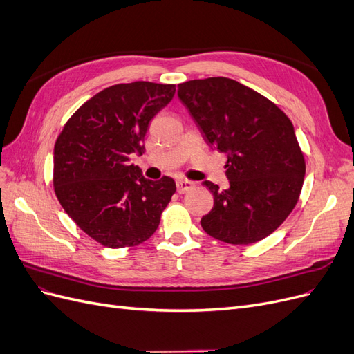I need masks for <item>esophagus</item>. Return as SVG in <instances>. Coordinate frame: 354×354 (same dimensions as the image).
<instances>
[{
    "mask_svg": "<svg viewBox=\"0 0 354 354\" xmlns=\"http://www.w3.org/2000/svg\"><path fill=\"white\" fill-rule=\"evenodd\" d=\"M195 183H192L189 180H178L177 181V192L178 194H186L190 189H194Z\"/></svg>",
    "mask_w": 354,
    "mask_h": 354,
    "instance_id": "1",
    "label": "esophagus"
}]
</instances>
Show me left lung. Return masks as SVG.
<instances>
[{"label": "left lung", "mask_w": 354, "mask_h": 354, "mask_svg": "<svg viewBox=\"0 0 354 354\" xmlns=\"http://www.w3.org/2000/svg\"><path fill=\"white\" fill-rule=\"evenodd\" d=\"M178 99L205 138L227 155L229 189L203 181L214 196L201 226L209 236L250 245L269 236L301 194L306 160L291 120L246 85L224 77L178 84Z\"/></svg>", "instance_id": "1"}]
</instances>
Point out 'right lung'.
I'll use <instances>...</instances> for the list:
<instances>
[{
	"label": "right lung",
	"mask_w": 354,
	"mask_h": 354,
	"mask_svg": "<svg viewBox=\"0 0 354 354\" xmlns=\"http://www.w3.org/2000/svg\"><path fill=\"white\" fill-rule=\"evenodd\" d=\"M174 84H116L85 102L55 145L53 185L77 226L108 248L147 241L176 194L173 178L152 181L130 165L145 153L149 122L174 97Z\"/></svg>",
	"instance_id": "right-lung-1"
}]
</instances>
